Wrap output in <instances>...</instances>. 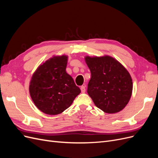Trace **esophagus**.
Returning a JSON list of instances; mask_svg holds the SVG:
<instances>
[{
	"mask_svg": "<svg viewBox=\"0 0 158 158\" xmlns=\"http://www.w3.org/2000/svg\"><path fill=\"white\" fill-rule=\"evenodd\" d=\"M80 89H81V92H82V93H85V87L84 86V85H82L80 88Z\"/></svg>",
	"mask_w": 158,
	"mask_h": 158,
	"instance_id": "obj_1",
	"label": "esophagus"
}]
</instances>
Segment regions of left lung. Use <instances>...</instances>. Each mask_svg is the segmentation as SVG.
<instances>
[{
    "mask_svg": "<svg viewBox=\"0 0 158 158\" xmlns=\"http://www.w3.org/2000/svg\"><path fill=\"white\" fill-rule=\"evenodd\" d=\"M91 72L88 94L95 106L107 113H116L131 99L132 80L127 70L110 56H85Z\"/></svg>",
    "mask_w": 158,
    "mask_h": 158,
    "instance_id": "left-lung-1",
    "label": "left lung"
}]
</instances>
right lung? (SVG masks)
Masks as SVG:
<instances>
[{
    "label": "right lung",
    "mask_w": 158,
    "mask_h": 158,
    "mask_svg": "<svg viewBox=\"0 0 158 158\" xmlns=\"http://www.w3.org/2000/svg\"><path fill=\"white\" fill-rule=\"evenodd\" d=\"M68 56H54L41 64L30 82V94L35 106L47 114L55 115L69 108L81 92L66 73Z\"/></svg>",
    "instance_id": "1"
}]
</instances>
